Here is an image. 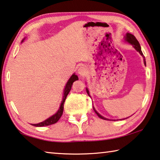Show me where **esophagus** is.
Masks as SVG:
<instances>
[{
  "label": "esophagus",
  "mask_w": 160,
  "mask_h": 160,
  "mask_svg": "<svg viewBox=\"0 0 160 160\" xmlns=\"http://www.w3.org/2000/svg\"><path fill=\"white\" fill-rule=\"evenodd\" d=\"M88 72V70H87V68H86L85 66H80L79 68H78V75L81 77H84V76L86 75Z\"/></svg>",
  "instance_id": "esophagus-1"
}]
</instances>
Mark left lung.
Instances as JSON below:
<instances>
[{"mask_svg": "<svg viewBox=\"0 0 160 160\" xmlns=\"http://www.w3.org/2000/svg\"><path fill=\"white\" fill-rule=\"evenodd\" d=\"M124 40H125V42H128V43L131 44V45H132V46H133V48H135V49L137 50V51L139 52V54H140V55H142V56L143 57L144 64L146 65V60H145V58H144V56L143 55V53H142V50H141L140 45H139V42H138V40L136 39V38H135V36H134V35H133L132 34L129 33V32H127V33H126V34H125V37H124ZM86 91H87L88 95H89L90 97V92H89V90H88V89L87 88H86ZM93 110H94V111H95V113L97 114V115L99 117V118H101V119H102V120H109V119H108V118H104L103 116L101 115L100 114H99V113L97 112V111H96L95 108V107H94V106H93ZM125 119H126V118H125Z\"/></svg>", "mask_w": 160, "mask_h": 160, "instance_id": "1", "label": "left lung"}]
</instances>
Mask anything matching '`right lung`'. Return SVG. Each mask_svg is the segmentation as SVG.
<instances>
[{"label": "right lung", "mask_w": 160, "mask_h": 160, "mask_svg": "<svg viewBox=\"0 0 160 160\" xmlns=\"http://www.w3.org/2000/svg\"><path fill=\"white\" fill-rule=\"evenodd\" d=\"M25 39H26V38H24L22 39V40L21 41V43L24 42V40H25ZM78 80V77L75 74V73H73V74L71 75L70 79L68 80V81L66 83V85H65L64 91H63V96H62V102H61V103H60V108H59V109H58V110L54 114V115L50 116V118H48L45 120L41 122L38 123V124H31V125L35 126V127H44V126L50 125H52V124L56 123L57 122L60 120V118H61V116L62 115L63 108H64V102L65 101V99H66L67 96L68 95V93L70 92V91L71 90L72 83L74 82L75 80Z\"/></svg>", "instance_id": "add662e5"}]
</instances>
